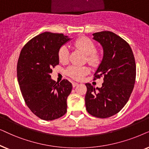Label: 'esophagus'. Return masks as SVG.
<instances>
[{
  "label": "esophagus",
  "mask_w": 149,
  "mask_h": 149,
  "mask_svg": "<svg viewBox=\"0 0 149 149\" xmlns=\"http://www.w3.org/2000/svg\"><path fill=\"white\" fill-rule=\"evenodd\" d=\"M72 85H73V87H76V86H78V83H77V82H73L72 83Z\"/></svg>",
  "instance_id": "esophagus-1"
}]
</instances>
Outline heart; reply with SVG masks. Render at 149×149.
I'll list each match as a JSON object with an SVG mask.
<instances>
[{
  "instance_id": "b5f03b06",
  "label": "heart",
  "mask_w": 149,
  "mask_h": 149,
  "mask_svg": "<svg viewBox=\"0 0 149 149\" xmlns=\"http://www.w3.org/2000/svg\"><path fill=\"white\" fill-rule=\"evenodd\" d=\"M74 45L77 48L82 50L86 54V61L92 66H97L100 63L101 56L95 52L94 42L86 37H82L76 39ZM69 58V49L67 46L63 45L58 51V58L60 62H67ZM89 72V69L86 66H71L67 70V73L73 79L80 80L82 77Z\"/></svg>"
}]
</instances>
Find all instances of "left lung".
Listing matches in <instances>:
<instances>
[{
  "mask_svg": "<svg viewBox=\"0 0 149 149\" xmlns=\"http://www.w3.org/2000/svg\"><path fill=\"white\" fill-rule=\"evenodd\" d=\"M93 36L104 52L94 80L103 77L104 82L101 88L85 84V105L92 116L108 118L120 112L130 97L136 80V63L130 45L115 33L102 31Z\"/></svg>",
  "mask_w": 149,
  "mask_h": 149,
  "instance_id": "obj_1",
  "label": "left lung"
}]
</instances>
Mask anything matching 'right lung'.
<instances>
[{
    "mask_svg": "<svg viewBox=\"0 0 149 149\" xmlns=\"http://www.w3.org/2000/svg\"><path fill=\"white\" fill-rule=\"evenodd\" d=\"M71 39L63 34L44 32L21 50L17 66L19 88L27 106L41 119H56L67 112L72 84L67 80L56 82L50 73L59 63V49Z\"/></svg>",
    "mask_w": 149,
    "mask_h": 149,
    "instance_id": "1",
    "label": "right lung"
}]
</instances>
